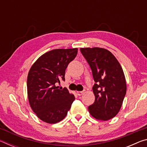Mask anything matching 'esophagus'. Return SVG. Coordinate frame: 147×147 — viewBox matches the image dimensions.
<instances>
[{
    "label": "esophagus",
    "instance_id": "34e87169",
    "mask_svg": "<svg viewBox=\"0 0 147 147\" xmlns=\"http://www.w3.org/2000/svg\"><path fill=\"white\" fill-rule=\"evenodd\" d=\"M84 93V91H77V94L78 96H81Z\"/></svg>",
    "mask_w": 147,
    "mask_h": 147
}]
</instances>
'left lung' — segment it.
Listing matches in <instances>:
<instances>
[{
    "label": "left lung",
    "mask_w": 147,
    "mask_h": 147,
    "mask_svg": "<svg viewBox=\"0 0 147 147\" xmlns=\"http://www.w3.org/2000/svg\"><path fill=\"white\" fill-rule=\"evenodd\" d=\"M80 52L90 66L95 82L93 87L95 100L88 107L89 113L98 120L108 121L118 113L126 93L123 69L108 50L81 48Z\"/></svg>",
    "instance_id": "8db88e82"
}]
</instances>
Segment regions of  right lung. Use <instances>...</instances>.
I'll use <instances>...</instances> for the list:
<instances>
[{"mask_svg":"<svg viewBox=\"0 0 147 147\" xmlns=\"http://www.w3.org/2000/svg\"><path fill=\"white\" fill-rule=\"evenodd\" d=\"M78 49H54L37 59L30 69L27 91L30 105L45 123L55 124L65 117L75 99L67 88L56 86L65 81V69L75 58Z\"/></svg>","mask_w":147,"mask_h":147,"instance_id":"right-lung-1","label":"right lung"}]
</instances>
